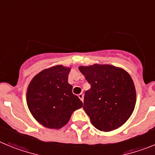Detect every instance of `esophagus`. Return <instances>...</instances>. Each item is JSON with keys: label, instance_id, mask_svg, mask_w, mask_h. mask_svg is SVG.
Here are the masks:
<instances>
[{"label": "esophagus", "instance_id": "34e87169", "mask_svg": "<svg viewBox=\"0 0 155 155\" xmlns=\"http://www.w3.org/2000/svg\"><path fill=\"white\" fill-rule=\"evenodd\" d=\"M78 97H79V98L80 99V100L83 102V97H84V95H83V93H79V94L78 95Z\"/></svg>", "mask_w": 155, "mask_h": 155}]
</instances>
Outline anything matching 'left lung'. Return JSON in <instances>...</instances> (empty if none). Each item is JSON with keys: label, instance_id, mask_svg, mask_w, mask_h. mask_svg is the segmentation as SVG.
<instances>
[{"label": "left lung", "instance_id": "8db88e82", "mask_svg": "<svg viewBox=\"0 0 155 155\" xmlns=\"http://www.w3.org/2000/svg\"><path fill=\"white\" fill-rule=\"evenodd\" d=\"M79 71L91 88L84 97L85 112L101 131H111L126 123L136 104V90L130 74L112 65H80Z\"/></svg>", "mask_w": 155, "mask_h": 155}]
</instances>
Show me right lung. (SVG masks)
Wrapping results in <instances>:
<instances>
[{"instance_id":"right-lung-1","label":"right lung","mask_w":155,"mask_h":155,"mask_svg":"<svg viewBox=\"0 0 155 155\" xmlns=\"http://www.w3.org/2000/svg\"><path fill=\"white\" fill-rule=\"evenodd\" d=\"M71 67L62 65L45 69L31 80L26 100L33 117L44 127L60 129L75 110L83 107V102L72 93L68 83Z\"/></svg>"}]
</instances>
